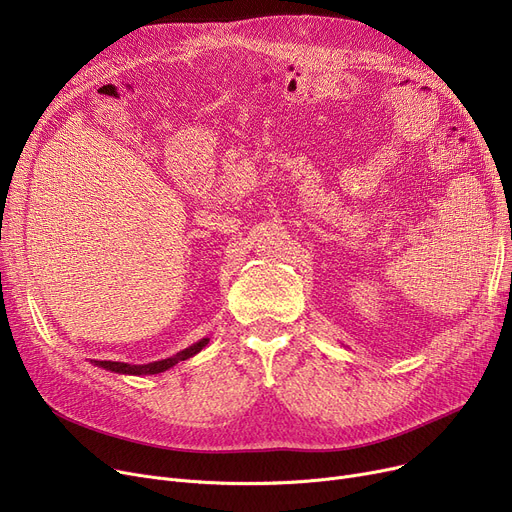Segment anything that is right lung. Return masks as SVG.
Instances as JSON below:
<instances>
[{
  "label": "right lung",
  "instance_id": "right-lung-1",
  "mask_svg": "<svg viewBox=\"0 0 512 512\" xmlns=\"http://www.w3.org/2000/svg\"><path fill=\"white\" fill-rule=\"evenodd\" d=\"M209 338H201L199 342L191 344L188 348H184V351L176 353L174 357H168V359H161V361H153V363H147V365H130V363H120V361H91L93 365L97 367H103L107 371H114V373H124V375H155V373H164L166 369L174 367L176 363L180 361H186L195 357L197 353H201L203 348L207 346Z\"/></svg>",
  "mask_w": 512,
  "mask_h": 512
}]
</instances>
